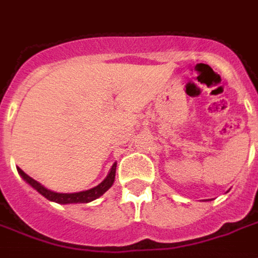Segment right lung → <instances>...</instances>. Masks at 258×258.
Returning <instances> with one entry per match:
<instances>
[{
    "label": "right lung",
    "instance_id": "1",
    "mask_svg": "<svg viewBox=\"0 0 258 258\" xmlns=\"http://www.w3.org/2000/svg\"><path fill=\"white\" fill-rule=\"evenodd\" d=\"M116 167H117V163H113L110 171L106 175V178L102 181L101 184L96 185L94 188L87 190H81V192H73V194H60V192H53V190L48 189L44 185H41L40 182H37L36 179H33L31 177H29L27 174L22 170V168L18 167V173L22 178L25 179L27 184L30 185L31 188L41 194L45 199L51 200V202H55V203H59V205H76V203H90L92 200L101 198L102 195L105 194L110 186L114 182V177H116Z\"/></svg>",
    "mask_w": 258,
    "mask_h": 258
}]
</instances>
